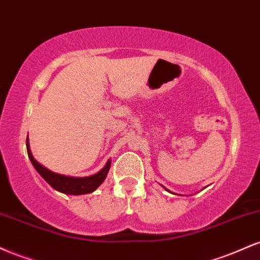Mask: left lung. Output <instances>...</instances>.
Returning <instances> with one entry per match:
<instances>
[{"label":"left lung","instance_id":"obj_1","mask_svg":"<svg viewBox=\"0 0 260 260\" xmlns=\"http://www.w3.org/2000/svg\"><path fill=\"white\" fill-rule=\"evenodd\" d=\"M165 189H166V188H165ZM166 190H168V192H170V190H169V189H166Z\"/></svg>","mask_w":260,"mask_h":260}]
</instances>
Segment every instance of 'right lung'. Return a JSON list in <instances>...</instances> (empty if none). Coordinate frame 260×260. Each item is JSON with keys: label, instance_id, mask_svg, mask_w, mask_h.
I'll return each mask as SVG.
<instances>
[{"label": "right lung", "instance_id": "right-lung-1", "mask_svg": "<svg viewBox=\"0 0 260 260\" xmlns=\"http://www.w3.org/2000/svg\"><path fill=\"white\" fill-rule=\"evenodd\" d=\"M26 150H28V156L31 161L32 166H34L35 170L40 174L41 177H43L53 189L58 190V192L61 193H64V194L80 196L94 192V190L103 183L104 180H105L107 172H109L110 170V166H111V161L109 160L106 162V165L104 166L98 174L88 176V177H71V176L55 174V172L50 171L49 169L44 168L41 164H39L38 161L34 159V156H32L30 148H29L28 138H26Z\"/></svg>", "mask_w": 260, "mask_h": 260}]
</instances>
